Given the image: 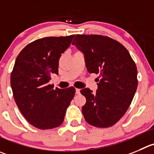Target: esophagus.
<instances>
[{
	"instance_id": "1",
	"label": "esophagus",
	"mask_w": 154,
	"mask_h": 154,
	"mask_svg": "<svg viewBox=\"0 0 154 154\" xmlns=\"http://www.w3.org/2000/svg\"><path fill=\"white\" fill-rule=\"evenodd\" d=\"M80 89H76V94H80Z\"/></svg>"
}]
</instances>
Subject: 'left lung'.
Instances as JSON below:
<instances>
[{
  "label": "left lung",
  "mask_w": 154,
  "mask_h": 154,
  "mask_svg": "<svg viewBox=\"0 0 154 154\" xmlns=\"http://www.w3.org/2000/svg\"><path fill=\"white\" fill-rule=\"evenodd\" d=\"M72 45L84 54L88 72L100 77L96 92L80 90L87 100L84 119L95 127L112 126L125 114L137 90L135 63L122 45L109 37L77 35Z\"/></svg>",
  "instance_id": "left-lung-1"
}]
</instances>
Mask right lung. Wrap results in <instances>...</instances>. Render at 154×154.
I'll list each match as a JSON object with an SVG mask.
<instances>
[{"label": "right lung", "mask_w": 154, "mask_h": 154, "mask_svg": "<svg viewBox=\"0 0 154 154\" xmlns=\"http://www.w3.org/2000/svg\"><path fill=\"white\" fill-rule=\"evenodd\" d=\"M74 35L46 37L29 43L18 54L11 73L14 100L23 116L39 129H51L62 124L75 88H56L48 84L58 74L61 54L70 46Z\"/></svg>", "instance_id": "1"}]
</instances>
